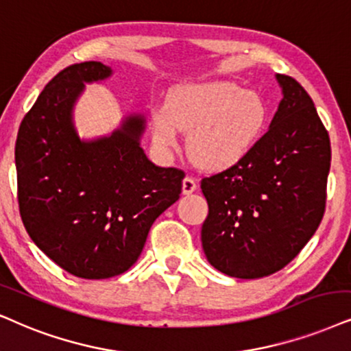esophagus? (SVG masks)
Returning a JSON list of instances; mask_svg holds the SVG:
<instances>
[{"instance_id":"1","label":"esophagus","mask_w":351,"mask_h":351,"mask_svg":"<svg viewBox=\"0 0 351 351\" xmlns=\"http://www.w3.org/2000/svg\"><path fill=\"white\" fill-rule=\"evenodd\" d=\"M196 188H197L196 180L191 178V176H186V178L183 180V194L194 193V191H196Z\"/></svg>"}]
</instances>
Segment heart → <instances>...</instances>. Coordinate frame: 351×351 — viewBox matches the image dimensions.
<instances>
[{"instance_id": "obj_1", "label": "heart", "mask_w": 351, "mask_h": 351, "mask_svg": "<svg viewBox=\"0 0 351 351\" xmlns=\"http://www.w3.org/2000/svg\"><path fill=\"white\" fill-rule=\"evenodd\" d=\"M267 124L264 97L228 81L183 84L168 95L167 105L152 112L155 143L175 149L181 132L189 131L191 157L212 171L227 170L246 158Z\"/></svg>"}]
</instances>
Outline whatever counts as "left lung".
Returning a JSON list of instances; mask_svg holds the SVG:
<instances>
[{"instance_id": "1", "label": "left lung", "mask_w": 351, "mask_h": 351, "mask_svg": "<svg viewBox=\"0 0 351 351\" xmlns=\"http://www.w3.org/2000/svg\"><path fill=\"white\" fill-rule=\"evenodd\" d=\"M282 100L252 152L204 178L208 215L201 230L207 261L221 274L261 278L298 256L326 208L330 141L311 97L275 74Z\"/></svg>"}]
</instances>
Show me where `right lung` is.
<instances>
[{"label":"right lung","mask_w":351,"mask_h":351,"mask_svg":"<svg viewBox=\"0 0 351 351\" xmlns=\"http://www.w3.org/2000/svg\"><path fill=\"white\" fill-rule=\"evenodd\" d=\"M113 74L99 61L58 73L22 119L17 197L32 241L66 272L100 280L126 272L149 230L180 199L184 173L154 165L141 147L143 113L110 134L81 139L74 106L86 84Z\"/></svg>","instance_id":"1"}]
</instances>
